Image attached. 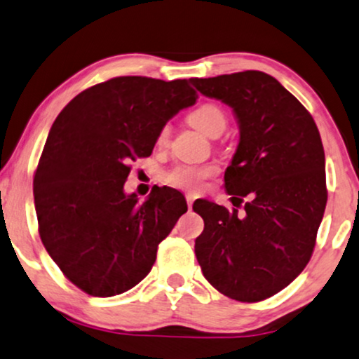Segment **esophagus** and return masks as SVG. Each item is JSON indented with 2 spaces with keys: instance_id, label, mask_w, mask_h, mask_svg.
I'll return each instance as SVG.
<instances>
[{
  "instance_id": "1",
  "label": "esophagus",
  "mask_w": 359,
  "mask_h": 359,
  "mask_svg": "<svg viewBox=\"0 0 359 359\" xmlns=\"http://www.w3.org/2000/svg\"><path fill=\"white\" fill-rule=\"evenodd\" d=\"M185 200H187V205H189V208H192V205H194V200H195V197L192 194H187L185 195Z\"/></svg>"
}]
</instances>
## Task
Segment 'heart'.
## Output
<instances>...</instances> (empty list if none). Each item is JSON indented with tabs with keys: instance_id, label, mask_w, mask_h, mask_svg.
I'll return each instance as SVG.
<instances>
[{
	"instance_id": "1",
	"label": "heart",
	"mask_w": 359,
	"mask_h": 359,
	"mask_svg": "<svg viewBox=\"0 0 359 359\" xmlns=\"http://www.w3.org/2000/svg\"><path fill=\"white\" fill-rule=\"evenodd\" d=\"M189 123L203 135L215 137L222 135V131L226 128L228 118L224 109L217 103H202L189 114ZM167 140H169V126H164L157 135V142L164 144ZM217 170L218 167L215 164H179L167 172L165 182L170 184L172 187L198 192L203 187L205 180L217 174Z\"/></svg>"
}]
</instances>
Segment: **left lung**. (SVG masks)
<instances>
[{"label": "left lung", "mask_w": 359, "mask_h": 359, "mask_svg": "<svg viewBox=\"0 0 359 359\" xmlns=\"http://www.w3.org/2000/svg\"><path fill=\"white\" fill-rule=\"evenodd\" d=\"M205 97L222 100L240 123V144L224 189L245 213L208 200L195 255L205 279L240 302H261L292 283L312 257L327 205L325 152L302 103L259 70L192 79Z\"/></svg>", "instance_id": "1"}]
</instances>
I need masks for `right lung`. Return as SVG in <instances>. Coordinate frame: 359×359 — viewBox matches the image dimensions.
Masks as SVG:
<instances>
[{
    "instance_id": "1",
    "label": "right lung",
    "mask_w": 359,
    "mask_h": 359,
    "mask_svg": "<svg viewBox=\"0 0 359 359\" xmlns=\"http://www.w3.org/2000/svg\"><path fill=\"white\" fill-rule=\"evenodd\" d=\"M197 98L185 79L114 76L76 95L52 124L32 182L39 235L88 295L111 297L141 283L187 212L179 190L152 189L141 203L123 185L130 162L151 156L161 128Z\"/></svg>"
}]
</instances>
